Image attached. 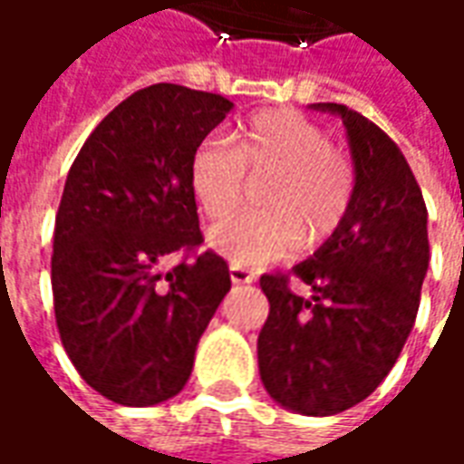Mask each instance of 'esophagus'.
Segmentation results:
<instances>
[{
    "instance_id": "34e87169",
    "label": "esophagus",
    "mask_w": 464,
    "mask_h": 464,
    "mask_svg": "<svg viewBox=\"0 0 464 464\" xmlns=\"http://www.w3.org/2000/svg\"><path fill=\"white\" fill-rule=\"evenodd\" d=\"M229 277H232L235 285H245V283H252V280H255V275H252L247 267H239V265H229Z\"/></svg>"
}]
</instances>
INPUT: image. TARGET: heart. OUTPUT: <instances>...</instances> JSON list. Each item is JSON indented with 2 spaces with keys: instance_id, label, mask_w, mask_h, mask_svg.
<instances>
[{
  "instance_id": "heart-1",
  "label": "heart",
  "mask_w": 464,
  "mask_h": 464,
  "mask_svg": "<svg viewBox=\"0 0 464 464\" xmlns=\"http://www.w3.org/2000/svg\"><path fill=\"white\" fill-rule=\"evenodd\" d=\"M265 209L232 217L209 232L219 255L239 267H263L321 245L343 225L353 199V169L325 130L290 108L255 113L235 143L207 139L189 164V187L209 219L237 209L247 179L260 181Z\"/></svg>"
}]
</instances>
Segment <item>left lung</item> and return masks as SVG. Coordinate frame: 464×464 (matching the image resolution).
I'll list each match as a JSON object with an SVG mask.
<instances>
[{"mask_svg":"<svg viewBox=\"0 0 464 464\" xmlns=\"http://www.w3.org/2000/svg\"><path fill=\"white\" fill-rule=\"evenodd\" d=\"M353 156V199L343 225L293 267L313 295L290 290V275H263L270 313L257 338L267 394L308 417L346 411L397 363L420 311L427 265V207L404 153L369 118L338 103Z\"/></svg>","mask_w":464,"mask_h":464,"instance_id":"obj_1","label":"left lung"}]
</instances>
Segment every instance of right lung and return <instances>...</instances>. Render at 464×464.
Listing matches in <instances>:
<instances>
[{"mask_svg":"<svg viewBox=\"0 0 464 464\" xmlns=\"http://www.w3.org/2000/svg\"><path fill=\"white\" fill-rule=\"evenodd\" d=\"M229 111L217 92L149 85L95 126L70 166L53 242L57 331L85 384L123 407L177 397L232 285L217 252L188 257L204 242L191 156ZM174 251L188 257L161 274Z\"/></svg>","mask_w":464,"mask_h":464,"instance_id":"obj_1","label":"right lung"}]
</instances>
